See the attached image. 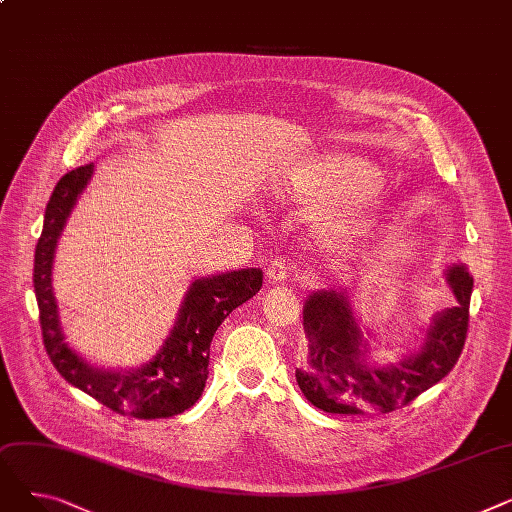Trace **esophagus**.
<instances>
[{"mask_svg": "<svg viewBox=\"0 0 512 512\" xmlns=\"http://www.w3.org/2000/svg\"><path fill=\"white\" fill-rule=\"evenodd\" d=\"M267 280H270L272 284H284L290 276V265L282 259H276L272 261L270 265H267V272H265Z\"/></svg>", "mask_w": 512, "mask_h": 512, "instance_id": "1", "label": "esophagus"}]
</instances>
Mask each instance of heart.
<instances>
[{
  "label": "heart",
  "mask_w": 512,
  "mask_h": 512,
  "mask_svg": "<svg viewBox=\"0 0 512 512\" xmlns=\"http://www.w3.org/2000/svg\"><path fill=\"white\" fill-rule=\"evenodd\" d=\"M284 191L311 207L324 209L319 218L321 234L330 242L365 232L388 207L380 168L355 157L307 161L286 176Z\"/></svg>",
  "instance_id": "b5f03b06"
}]
</instances>
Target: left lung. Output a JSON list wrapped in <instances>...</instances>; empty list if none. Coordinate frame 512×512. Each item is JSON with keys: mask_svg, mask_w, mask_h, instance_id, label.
<instances>
[{"mask_svg": "<svg viewBox=\"0 0 512 512\" xmlns=\"http://www.w3.org/2000/svg\"><path fill=\"white\" fill-rule=\"evenodd\" d=\"M448 286L459 301L434 317L421 346L398 363H367L359 317L344 290H317L303 305L309 357L297 369V382L313 407L338 415L390 413L436 386L461 357L469 328L473 278L463 263L446 270Z\"/></svg>", "mask_w": 512, "mask_h": 512, "instance_id": "left-lung-1", "label": "left lung"}]
</instances>
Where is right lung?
<instances>
[{
	"mask_svg": "<svg viewBox=\"0 0 512 512\" xmlns=\"http://www.w3.org/2000/svg\"><path fill=\"white\" fill-rule=\"evenodd\" d=\"M93 168V164H87L64 174L45 209L33 270L45 351L68 384L87 392L114 413L137 419L180 415L195 405L205 388L215 330L236 307L255 297L263 284V272L259 267H249L195 280L186 292L170 338L149 363L116 371L87 363L64 338L51 288V265L58 238L78 195L91 180Z\"/></svg>",
	"mask_w": 512,
	"mask_h": 512,
	"instance_id": "add662e5",
	"label": "right lung"
}]
</instances>
